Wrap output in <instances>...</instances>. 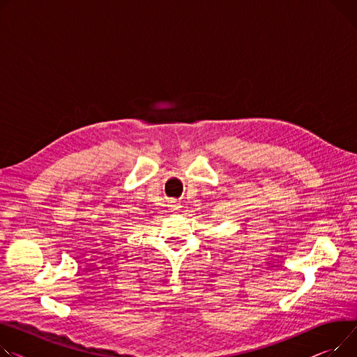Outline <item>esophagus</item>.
Masks as SVG:
<instances>
[{
  "instance_id": "1",
  "label": "esophagus",
  "mask_w": 357,
  "mask_h": 357,
  "mask_svg": "<svg viewBox=\"0 0 357 357\" xmlns=\"http://www.w3.org/2000/svg\"><path fill=\"white\" fill-rule=\"evenodd\" d=\"M172 206H174V209H176V208H181V206H179V204H178V202H175V201H174Z\"/></svg>"
}]
</instances>
